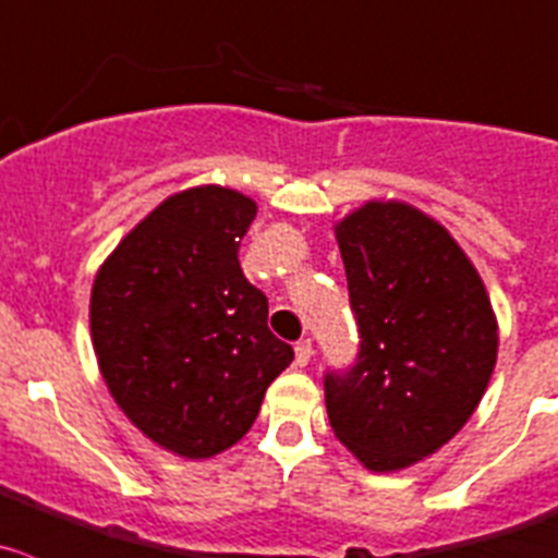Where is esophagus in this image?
Masks as SVG:
<instances>
[{
	"instance_id": "1",
	"label": "esophagus",
	"mask_w": 558,
	"mask_h": 558,
	"mask_svg": "<svg viewBox=\"0 0 558 558\" xmlns=\"http://www.w3.org/2000/svg\"><path fill=\"white\" fill-rule=\"evenodd\" d=\"M294 356H296V365L305 367L307 362H311V356H313V343H311V340H300V343L294 345Z\"/></svg>"
}]
</instances>
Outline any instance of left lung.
<instances>
[{
  "mask_svg": "<svg viewBox=\"0 0 558 558\" xmlns=\"http://www.w3.org/2000/svg\"><path fill=\"white\" fill-rule=\"evenodd\" d=\"M360 354L324 376L329 425L371 472L434 456L474 414L496 365L488 291L450 231L400 202L335 226Z\"/></svg>",
  "mask_w": 558,
  "mask_h": 558,
  "instance_id": "obj_1",
  "label": "left lung"
}]
</instances>
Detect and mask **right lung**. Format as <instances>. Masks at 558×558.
Instances as JSON below:
<instances>
[{"label":"right lung","mask_w":558,"mask_h":558,"mask_svg":"<svg viewBox=\"0 0 558 558\" xmlns=\"http://www.w3.org/2000/svg\"><path fill=\"white\" fill-rule=\"evenodd\" d=\"M253 218L256 202L231 187L177 193L119 242L92 286L108 392L147 439L193 461L236 445L294 360L236 256Z\"/></svg>","instance_id":"1"}]
</instances>
